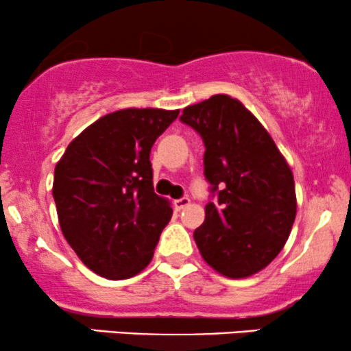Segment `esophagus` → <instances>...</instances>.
Segmentation results:
<instances>
[{"instance_id": "1", "label": "esophagus", "mask_w": 351, "mask_h": 351, "mask_svg": "<svg viewBox=\"0 0 351 351\" xmlns=\"http://www.w3.org/2000/svg\"><path fill=\"white\" fill-rule=\"evenodd\" d=\"M189 204V198H180V199H175L173 201V206H175L176 211H181V209H184Z\"/></svg>"}]
</instances>
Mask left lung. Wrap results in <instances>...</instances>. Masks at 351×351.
<instances>
[{
    "label": "left lung",
    "mask_w": 351,
    "mask_h": 351,
    "mask_svg": "<svg viewBox=\"0 0 351 351\" xmlns=\"http://www.w3.org/2000/svg\"><path fill=\"white\" fill-rule=\"evenodd\" d=\"M180 119L203 138L204 176L217 195L193 234L201 256L229 279L263 271L295 221L291 167L263 123L226 94L188 106Z\"/></svg>",
    "instance_id": "left-lung-1"
}]
</instances>
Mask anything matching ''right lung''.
Instances as JSON below:
<instances>
[{
  "label": "right lung",
  "mask_w": 351,
  "mask_h": 351,
  "mask_svg": "<svg viewBox=\"0 0 351 351\" xmlns=\"http://www.w3.org/2000/svg\"><path fill=\"white\" fill-rule=\"evenodd\" d=\"M180 110L123 108L75 136L56 165L60 231L79 259L110 280L150 264L170 201L153 191L150 152Z\"/></svg>",
  "instance_id": "1"
}]
</instances>
